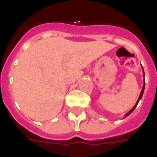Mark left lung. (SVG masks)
<instances>
[{
	"mask_svg": "<svg viewBox=\"0 0 157 157\" xmlns=\"http://www.w3.org/2000/svg\"><path fill=\"white\" fill-rule=\"evenodd\" d=\"M141 66H142V65H141ZM142 67H143V66H142ZM143 73H144V76H145V74H144V67H143ZM144 88H145V81H144V86H143V89H142V90H141V93H140V94H139V99H138V101H137V102H136V103H135V105H134V107H133V108H132V109L130 110V111H129V112H127L126 114L124 115V117H123V119H124V118H125V117H128V116H129V115H130V114H131L132 112H134V110L135 109V108H136L137 105H138V103H139V100H140V99H141V98H142V97H143V94H144Z\"/></svg>",
	"mask_w": 157,
	"mask_h": 157,
	"instance_id": "left-lung-1",
	"label": "left lung"
}]
</instances>
